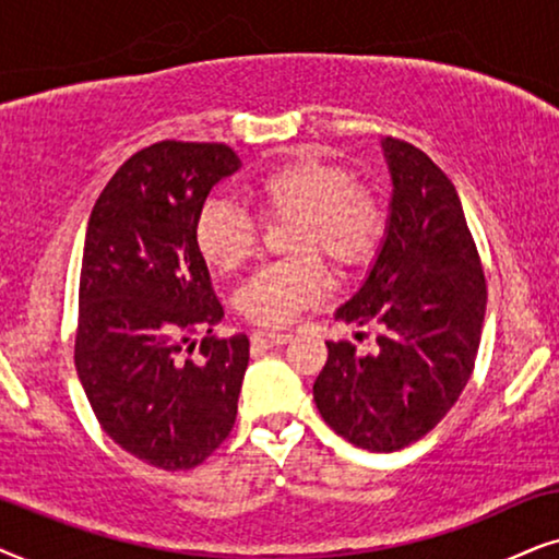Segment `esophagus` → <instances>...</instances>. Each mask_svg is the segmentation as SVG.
I'll use <instances>...</instances> for the list:
<instances>
[{
	"instance_id": "34e87169",
	"label": "esophagus",
	"mask_w": 559,
	"mask_h": 559,
	"mask_svg": "<svg viewBox=\"0 0 559 559\" xmlns=\"http://www.w3.org/2000/svg\"><path fill=\"white\" fill-rule=\"evenodd\" d=\"M292 340V334L286 332H255L252 334V347L255 349H271V347H281Z\"/></svg>"
}]
</instances>
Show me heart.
<instances>
[{
	"mask_svg": "<svg viewBox=\"0 0 559 559\" xmlns=\"http://www.w3.org/2000/svg\"><path fill=\"white\" fill-rule=\"evenodd\" d=\"M250 199L263 217H296L292 248L309 252L263 265L240 288L237 304L245 317L263 326H288L330 294L326 265L311 252L349 267L373 252L383 233L376 193L355 186L349 170L311 155H294L258 174ZM193 242L212 267L233 273L255 252L258 227L242 206L210 199L193 222Z\"/></svg>",
	"mask_w": 559,
	"mask_h": 559,
	"instance_id": "1",
	"label": "heart"
}]
</instances>
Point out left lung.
Instances as JSON below:
<instances>
[{
	"instance_id": "1",
	"label": "left lung",
	"mask_w": 559,
	"mask_h": 559,
	"mask_svg": "<svg viewBox=\"0 0 559 559\" xmlns=\"http://www.w3.org/2000/svg\"><path fill=\"white\" fill-rule=\"evenodd\" d=\"M391 174L389 222L362 286L334 319L376 324V353L326 342L314 381L322 419L370 452L421 440L471 381L486 317V275L455 186L427 153L381 140Z\"/></svg>"
}]
</instances>
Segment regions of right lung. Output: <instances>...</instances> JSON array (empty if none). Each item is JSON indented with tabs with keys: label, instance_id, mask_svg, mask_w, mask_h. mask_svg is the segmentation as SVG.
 I'll list each match as a JSON object with an SVG mask.
<instances>
[{
	"label": "right lung",
	"instance_id": "add662e5",
	"mask_svg": "<svg viewBox=\"0 0 559 559\" xmlns=\"http://www.w3.org/2000/svg\"><path fill=\"white\" fill-rule=\"evenodd\" d=\"M240 166L227 145L163 140L119 166L88 217L76 373L102 429L160 471L204 463L237 416L250 342L212 334L225 309L193 222Z\"/></svg>",
	"mask_w": 559,
	"mask_h": 559
}]
</instances>
